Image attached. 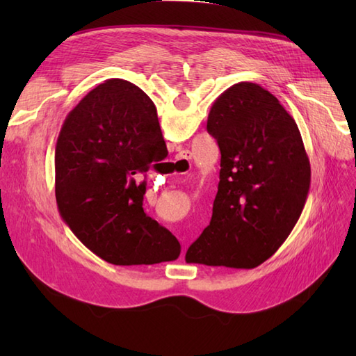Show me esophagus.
Returning <instances> with one entry per match:
<instances>
[{"label":"esophagus","instance_id":"obj_1","mask_svg":"<svg viewBox=\"0 0 356 356\" xmlns=\"http://www.w3.org/2000/svg\"><path fill=\"white\" fill-rule=\"evenodd\" d=\"M174 163H177L180 168H182V171L185 170H188L190 168V165H191V153L190 151H182V153L180 154H177V157H176V161H172Z\"/></svg>","mask_w":356,"mask_h":356}]
</instances>
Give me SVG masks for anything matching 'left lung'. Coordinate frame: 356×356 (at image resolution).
<instances>
[{
	"label": "left lung",
	"instance_id": "left-lung-1",
	"mask_svg": "<svg viewBox=\"0 0 356 356\" xmlns=\"http://www.w3.org/2000/svg\"><path fill=\"white\" fill-rule=\"evenodd\" d=\"M208 133L220 148L213 217L185 260L251 269L283 245L311 186V163L293 118L274 95L238 82L211 107Z\"/></svg>",
	"mask_w": 356,
	"mask_h": 356
}]
</instances>
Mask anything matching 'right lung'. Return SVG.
<instances>
[{"instance_id":"obj_1","label":"right lung","mask_w":356,"mask_h":356,"mask_svg":"<svg viewBox=\"0 0 356 356\" xmlns=\"http://www.w3.org/2000/svg\"><path fill=\"white\" fill-rule=\"evenodd\" d=\"M166 154L153 101L128 81H105L65 118L55 149L58 209L102 260L131 266L179 257L177 238L142 208L139 177Z\"/></svg>"}]
</instances>
